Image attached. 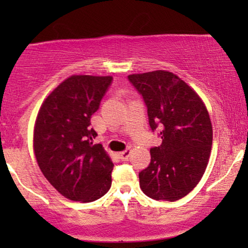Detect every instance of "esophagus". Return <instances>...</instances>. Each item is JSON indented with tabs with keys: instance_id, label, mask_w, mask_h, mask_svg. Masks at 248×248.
<instances>
[{
	"instance_id": "34e87169",
	"label": "esophagus",
	"mask_w": 248,
	"mask_h": 248,
	"mask_svg": "<svg viewBox=\"0 0 248 248\" xmlns=\"http://www.w3.org/2000/svg\"><path fill=\"white\" fill-rule=\"evenodd\" d=\"M130 155H131V150L130 149H127V150L120 152V154H118V157H120L123 161H125V160H127L128 157H130Z\"/></svg>"
}]
</instances>
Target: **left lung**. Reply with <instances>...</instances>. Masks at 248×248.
Returning a JSON list of instances; mask_svg holds the SVG:
<instances>
[{
	"label": "left lung",
	"instance_id": "left-lung-1",
	"mask_svg": "<svg viewBox=\"0 0 248 248\" xmlns=\"http://www.w3.org/2000/svg\"><path fill=\"white\" fill-rule=\"evenodd\" d=\"M128 80L143 97L152 131L161 130V144L150 149V165L139 174L140 187L157 201H177L199 184L208 166L209 111L196 91L169 71L130 74Z\"/></svg>",
	"mask_w": 248,
	"mask_h": 248
}]
</instances>
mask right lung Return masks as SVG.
Wrapping results in <instances>:
<instances>
[{"mask_svg":"<svg viewBox=\"0 0 248 248\" xmlns=\"http://www.w3.org/2000/svg\"><path fill=\"white\" fill-rule=\"evenodd\" d=\"M110 76L78 74L43 101L33 126V152L50 185L71 201L93 202L108 192L114 164L90 128V118L111 82Z\"/></svg>","mask_w":248,"mask_h":248,"instance_id":"right-lung-1","label":"right lung"}]
</instances>
